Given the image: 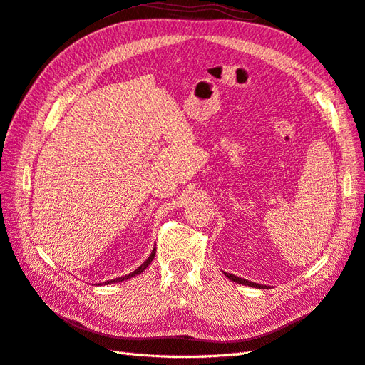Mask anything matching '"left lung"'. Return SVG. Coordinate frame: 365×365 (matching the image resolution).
Segmentation results:
<instances>
[{
  "mask_svg": "<svg viewBox=\"0 0 365 365\" xmlns=\"http://www.w3.org/2000/svg\"><path fill=\"white\" fill-rule=\"evenodd\" d=\"M224 274L227 275V277H228L230 280H233V282L240 283V284H245V286H251V288H268V286H264V284H257V283H252V282H250V280L236 277V275H233V274H228V272H224Z\"/></svg>",
  "mask_w": 365,
  "mask_h": 365,
  "instance_id": "8db88e82",
  "label": "left lung"
}]
</instances>
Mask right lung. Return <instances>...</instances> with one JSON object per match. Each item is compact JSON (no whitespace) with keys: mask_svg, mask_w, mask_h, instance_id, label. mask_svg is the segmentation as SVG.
<instances>
[{"mask_svg":"<svg viewBox=\"0 0 365 365\" xmlns=\"http://www.w3.org/2000/svg\"><path fill=\"white\" fill-rule=\"evenodd\" d=\"M155 252H157V248H153L152 250V252H150V256L143 262L140 267L135 269V271H132L130 274H128V275H123V277H118V279H113V280H106V282H103V284H109V283H118V282H125V280H128V279H130V277H135V275H138V274H141L143 271H145L149 264H150V262L153 260V256H155ZM98 284H102V283H98Z\"/></svg>","mask_w":365,"mask_h":365,"instance_id":"right-lung-1","label":"right lung"}]
</instances>
